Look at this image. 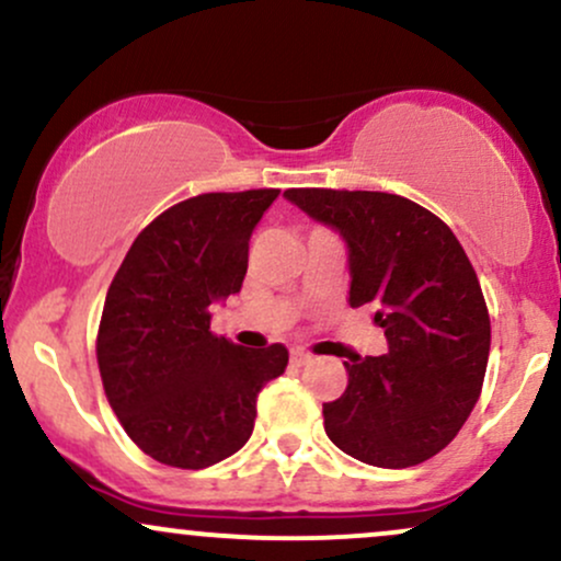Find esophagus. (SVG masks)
Masks as SVG:
<instances>
[{"instance_id":"obj_1","label":"esophagus","mask_w":561,"mask_h":561,"mask_svg":"<svg viewBox=\"0 0 561 561\" xmlns=\"http://www.w3.org/2000/svg\"><path fill=\"white\" fill-rule=\"evenodd\" d=\"M289 356H293V364L295 366L311 364V353H306V351H302V347H293V353H289Z\"/></svg>"}]
</instances>
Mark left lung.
<instances>
[{
	"label": "left lung",
	"instance_id": "1",
	"mask_svg": "<svg viewBox=\"0 0 561 561\" xmlns=\"http://www.w3.org/2000/svg\"><path fill=\"white\" fill-rule=\"evenodd\" d=\"M285 197L347 242L351 308H377L385 356L345 362L347 388L324 403L330 440L371 467L433 459L478 403L491 317L465 248L446 221L388 192L300 186Z\"/></svg>",
	"mask_w": 561,
	"mask_h": 561
}]
</instances>
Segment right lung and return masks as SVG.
<instances>
[{
    "mask_svg": "<svg viewBox=\"0 0 561 561\" xmlns=\"http://www.w3.org/2000/svg\"><path fill=\"white\" fill-rule=\"evenodd\" d=\"M276 195L182 199L139 231L113 276L96 330L102 388L160 465L203 469L237 454L253 435L255 398L289 362L282 343L248 351L210 332V302L242 289L250 237Z\"/></svg>",
    "mask_w": 561,
    "mask_h": 561,
    "instance_id": "add662e5",
    "label": "right lung"
}]
</instances>
